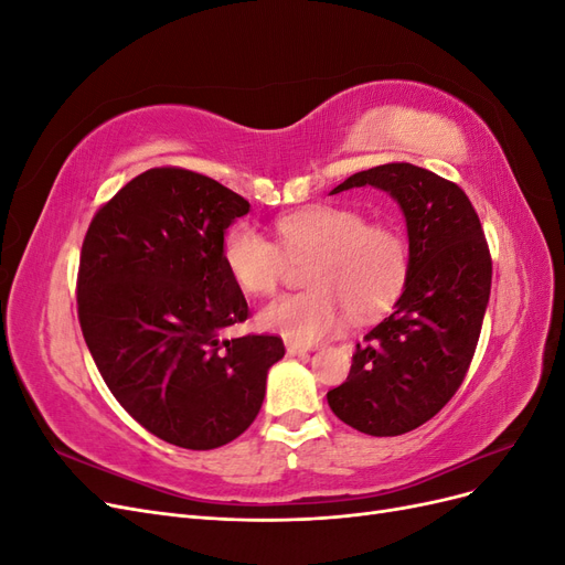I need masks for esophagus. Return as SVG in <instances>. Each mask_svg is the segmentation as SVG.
<instances>
[{
	"label": "esophagus",
	"instance_id": "esophagus-1",
	"mask_svg": "<svg viewBox=\"0 0 565 565\" xmlns=\"http://www.w3.org/2000/svg\"><path fill=\"white\" fill-rule=\"evenodd\" d=\"M285 349H287V353H289V355H303V353L313 351L311 347H306V344H297V341H287Z\"/></svg>",
	"mask_w": 565,
	"mask_h": 565
}]
</instances>
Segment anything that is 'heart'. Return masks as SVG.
I'll use <instances>...</instances> for the list:
<instances>
[{
	"mask_svg": "<svg viewBox=\"0 0 565 565\" xmlns=\"http://www.w3.org/2000/svg\"><path fill=\"white\" fill-rule=\"evenodd\" d=\"M278 245L259 228L237 221L221 243L231 280L249 297L280 287L287 259L306 264V292L268 303L259 324L297 344H313L341 330L349 313L365 320L398 299L409 270V245L393 221H365L344 204H311L276 218Z\"/></svg>",
	"mask_w": 565,
	"mask_h": 565,
	"instance_id": "b5f03b06",
	"label": "heart"
}]
</instances>
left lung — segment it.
Returning a JSON list of instances; mask_svg holds the SVG:
<instances>
[{
    "instance_id": "8db88e82",
    "label": "left lung",
    "mask_w": 565,
    "mask_h": 565,
    "mask_svg": "<svg viewBox=\"0 0 565 565\" xmlns=\"http://www.w3.org/2000/svg\"><path fill=\"white\" fill-rule=\"evenodd\" d=\"M374 185L407 221L409 270L388 318L355 347L332 413L370 436H401L438 415L467 377L490 299L492 259L471 200L429 169L388 162L339 183Z\"/></svg>"
}]
</instances>
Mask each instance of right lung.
Returning <instances> with one entry per match:
<instances>
[{
	"instance_id": "1",
	"label": "right lung",
	"mask_w": 565,
	"mask_h": 565,
	"mask_svg": "<svg viewBox=\"0 0 565 565\" xmlns=\"http://www.w3.org/2000/svg\"><path fill=\"white\" fill-rule=\"evenodd\" d=\"M249 202L183 167H152L94 214L77 270V318L100 377L146 431L212 450L259 415L276 334L224 339L247 301L221 262Z\"/></svg>"
}]
</instances>
